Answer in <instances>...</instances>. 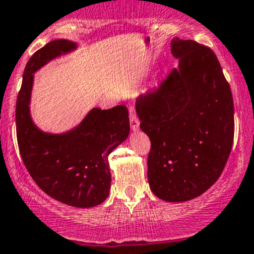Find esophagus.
I'll return each mask as SVG.
<instances>
[{
	"mask_svg": "<svg viewBox=\"0 0 254 254\" xmlns=\"http://www.w3.org/2000/svg\"><path fill=\"white\" fill-rule=\"evenodd\" d=\"M139 125H140L139 118H137L136 113L131 109V111H130V127H131L132 131H136V130L139 129Z\"/></svg>",
	"mask_w": 254,
	"mask_h": 254,
	"instance_id": "34e87169",
	"label": "esophagus"
}]
</instances>
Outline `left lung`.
<instances>
[{
  "label": "left lung",
  "mask_w": 254,
  "mask_h": 254,
  "mask_svg": "<svg viewBox=\"0 0 254 254\" xmlns=\"http://www.w3.org/2000/svg\"><path fill=\"white\" fill-rule=\"evenodd\" d=\"M171 50L178 67L136 99V113L151 140V190L179 203L201 195L224 171L234 142V99L211 49L173 38Z\"/></svg>",
  "instance_id": "1"
}]
</instances>
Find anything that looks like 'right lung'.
I'll use <instances>...</instances> for the list:
<instances>
[{"label":"right lung","instance_id":"obj_1","mask_svg":"<svg viewBox=\"0 0 254 254\" xmlns=\"http://www.w3.org/2000/svg\"><path fill=\"white\" fill-rule=\"evenodd\" d=\"M76 48L70 40H53L29 59L17 97V140L25 168L43 191L66 205L92 207L109 195L108 156L129 135L127 108H93L77 127L64 134L42 131L29 109L34 72Z\"/></svg>","mask_w":254,"mask_h":254}]
</instances>
